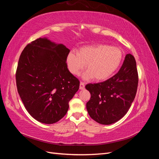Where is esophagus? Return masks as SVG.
<instances>
[{"label":"esophagus","mask_w":159,"mask_h":159,"mask_svg":"<svg viewBox=\"0 0 159 159\" xmlns=\"http://www.w3.org/2000/svg\"><path fill=\"white\" fill-rule=\"evenodd\" d=\"M84 88H85V84L83 82V81H81L80 84V89H84Z\"/></svg>","instance_id":"obj_1"}]
</instances>
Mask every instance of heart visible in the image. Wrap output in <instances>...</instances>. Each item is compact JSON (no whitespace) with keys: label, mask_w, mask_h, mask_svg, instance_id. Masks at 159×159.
I'll use <instances>...</instances> for the list:
<instances>
[{"label":"heart","mask_w":159,"mask_h":159,"mask_svg":"<svg viewBox=\"0 0 159 159\" xmlns=\"http://www.w3.org/2000/svg\"><path fill=\"white\" fill-rule=\"evenodd\" d=\"M123 57V52L119 47L97 44L81 48L78 53L70 52L66 64L70 73L75 75H79L86 65L85 79L93 78L96 81H103L119 69Z\"/></svg>","instance_id":"1"}]
</instances>
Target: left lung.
<instances>
[{
  "label": "left lung",
  "instance_id": "8db88e82",
  "mask_svg": "<svg viewBox=\"0 0 159 159\" xmlns=\"http://www.w3.org/2000/svg\"><path fill=\"white\" fill-rule=\"evenodd\" d=\"M138 82L135 59L128 54L116 74L103 82L85 85L91 94L86 103L89 116L103 125L119 121L131 107L135 98Z\"/></svg>",
  "mask_w": 159,
  "mask_h": 159
}]
</instances>
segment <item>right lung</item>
Segmentation results:
<instances>
[{
  "label": "right lung",
  "mask_w": 159,
  "mask_h": 159,
  "mask_svg": "<svg viewBox=\"0 0 159 159\" xmlns=\"http://www.w3.org/2000/svg\"><path fill=\"white\" fill-rule=\"evenodd\" d=\"M70 50L46 38L28 44L19 57L16 82L19 95L31 116L45 124L63 118L80 81L68 69Z\"/></svg>",
  "instance_id": "1"
}]
</instances>
